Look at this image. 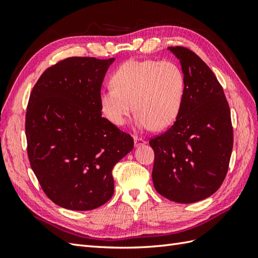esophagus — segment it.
I'll return each mask as SVG.
<instances>
[{
	"label": "esophagus",
	"instance_id": "34e87169",
	"mask_svg": "<svg viewBox=\"0 0 258 258\" xmlns=\"http://www.w3.org/2000/svg\"><path fill=\"white\" fill-rule=\"evenodd\" d=\"M145 143H146V141H145L143 138H140V137H137V136L135 137V144H136V146L143 145Z\"/></svg>",
	"mask_w": 258,
	"mask_h": 258
}]
</instances>
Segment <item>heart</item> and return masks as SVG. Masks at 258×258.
Returning a JSON list of instances; mask_svg holds the SVG:
<instances>
[{
  "instance_id": "1",
  "label": "heart",
  "mask_w": 258,
  "mask_h": 258,
  "mask_svg": "<svg viewBox=\"0 0 258 258\" xmlns=\"http://www.w3.org/2000/svg\"><path fill=\"white\" fill-rule=\"evenodd\" d=\"M111 83L101 90L99 102L115 126L127 122L132 106L137 126L142 129H165L181 112L185 76L173 61L129 60L113 73Z\"/></svg>"
}]
</instances>
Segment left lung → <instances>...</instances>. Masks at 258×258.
<instances>
[{
    "instance_id": "8db88e82",
    "label": "left lung",
    "mask_w": 258,
    "mask_h": 258,
    "mask_svg": "<svg viewBox=\"0 0 258 258\" xmlns=\"http://www.w3.org/2000/svg\"><path fill=\"white\" fill-rule=\"evenodd\" d=\"M185 76L183 105L166 132L150 139L156 190L177 204L213 195L227 174L233 145L230 108L222 85L190 49L169 47Z\"/></svg>"
}]
</instances>
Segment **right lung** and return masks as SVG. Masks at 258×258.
<instances>
[{"instance_id":"obj_1","label":"right lung","mask_w":258,"mask_h":258,"mask_svg":"<svg viewBox=\"0 0 258 258\" xmlns=\"http://www.w3.org/2000/svg\"><path fill=\"white\" fill-rule=\"evenodd\" d=\"M114 61L60 60L41 75L26 114L27 152L42 189L53 204L88 211L114 192L112 170L134 139L101 114V86Z\"/></svg>"}]
</instances>
